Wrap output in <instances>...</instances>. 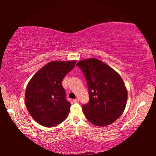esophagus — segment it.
<instances>
[{
  "mask_svg": "<svg viewBox=\"0 0 156 156\" xmlns=\"http://www.w3.org/2000/svg\"><path fill=\"white\" fill-rule=\"evenodd\" d=\"M73 102H74V103H78V102H79V100L78 98H76V99L73 100Z\"/></svg>",
  "mask_w": 156,
  "mask_h": 156,
  "instance_id": "34e87169",
  "label": "esophagus"
}]
</instances>
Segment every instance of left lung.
I'll return each instance as SVG.
<instances>
[{"label": "left lung", "mask_w": 156, "mask_h": 156, "mask_svg": "<svg viewBox=\"0 0 156 156\" xmlns=\"http://www.w3.org/2000/svg\"><path fill=\"white\" fill-rule=\"evenodd\" d=\"M87 83L89 102L83 105L84 115L94 125L105 126L122 114L127 90L120 76L103 62L91 58L79 61Z\"/></svg>", "instance_id": "left-lung-1"}]
</instances>
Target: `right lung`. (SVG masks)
Returning a JSON list of instances; mask_svg holds the SVG:
<instances>
[{"instance_id": "add662e5", "label": "right lung", "mask_w": 156, "mask_h": 156, "mask_svg": "<svg viewBox=\"0 0 156 156\" xmlns=\"http://www.w3.org/2000/svg\"><path fill=\"white\" fill-rule=\"evenodd\" d=\"M76 62V60L50 62L29 82L25 91V105L36 122L52 127L67 118L71 104L66 99L62 81Z\"/></svg>"}]
</instances>
